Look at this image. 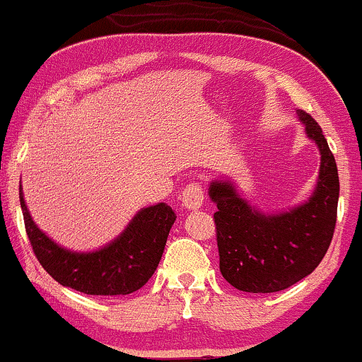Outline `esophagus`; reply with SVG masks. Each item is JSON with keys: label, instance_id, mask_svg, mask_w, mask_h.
<instances>
[{"label": "esophagus", "instance_id": "esophagus-1", "mask_svg": "<svg viewBox=\"0 0 362 362\" xmlns=\"http://www.w3.org/2000/svg\"><path fill=\"white\" fill-rule=\"evenodd\" d=\"M205 200V192L202 188L200 182H189V185L185 186L181 193V204L185 209H189V211H197V209L202 207Z\"/></svg>", "mask_w": 362, "mask_h": 362}]
</instances>
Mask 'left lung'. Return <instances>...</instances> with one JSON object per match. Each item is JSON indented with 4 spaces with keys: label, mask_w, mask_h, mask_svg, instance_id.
Masks as SVG:
<instances>
[{
    "label": "left lung",
    "mask_w": 362,
    "mask_h": 362,
    "mask_svg": "<svg viewBox=\"0 0 362 362\" xmlns=\"http://www.w3.org/2000/svg\"><path fill=\"white\" fill-rule=\"evenodd\" d=\"M298 119L321 151L320 180L309 202L264 216L240 198L231 182L214 181L209 188L217 205L214 223L221 274L242 291L273 293L300 281L320 266L335 233L340 193L335 157L320 124L304 110H298Z\"/></svg>",
    "instance_id": "obj_1"
}]
</instances>
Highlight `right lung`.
<instances>
[{
  "instance_id": "add662e5",
  "label": "right lung",
  "mask_w": 362,
  "mask_h": 362,
  "mask_svg": "<svg viewBox=\"0 0 362 362\" xmlns=\"http://www.w3.org/2000/svg\"><path fill=\"white\" fill-rule=\"evenodd\" d=\"M24 224L34 255L60 285L86 295H127L139 290L160 262L176 214L165 204L151 205L134 216L122 235L102 250L77 254L48 238L30 219L18 188Z\"/></svg>"
}]
</instances>
